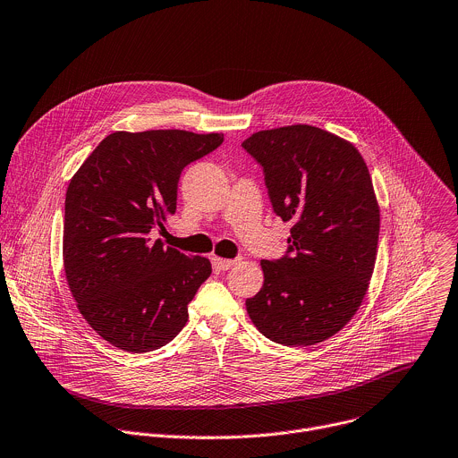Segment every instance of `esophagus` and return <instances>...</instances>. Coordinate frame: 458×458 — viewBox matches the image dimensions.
I'll use <instances>...</instances> for the list:
<instances>
[{"mask_svg":"<svg viewBox=\"0 0 458 458\" xmlns=\"http://www.w3.org/2000/svg\"><path fill=\"white\" fill-rule=\"evenodd\" d=\"M213 262H215V264H216V266H218L222 271H227V269L234 267L238 260H229V259H220V257H215V259H213Z\"/></svg>","mask_w":458,"mask_h":458,"instance_id":"34e87169","label":"esophagus"}]
</instances>
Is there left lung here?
I'll list each match as a JSON object with an SVG mask.
<instances>
[{"mask_svg":"<svg viewBox=\"0 0 458 458\" xmlns=\"http://www.w3.org/2000/svg\"><path fill=\"white\" fill-rule=\"evenodd\" d=\"M242 147L264 167L275 213L293 222V255L260 262L264 285L245 300L247 315L276 344L315 345L369 289L380 233L371 174L351 141L313 125L259 131Z\"/></svg>","mask_w":458,"mask_h":458,"instance_id":"left-lung-1","label":"left lung"}]
</instances>
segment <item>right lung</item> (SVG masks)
<instances>
[{
    "instance_id": "1",
    "label": "right lung",
    "mask_w": 458,
    "mask_h": 458,
    "mask_svg": "<svg viewBox=\"0 0 458 458\" xmlns=\"http://www.w3.org/2000/svg\"><path fill=\"white\" fill-rule=\"evenodd\" d=\"M222 141L218 132L116 131L71 178L64 225L67 284L81 317L114 347L155 351L187 324V306L211 276V262L152 242L150 231L174 215L183 167Z\"/></svg>"
}]
</instances>
